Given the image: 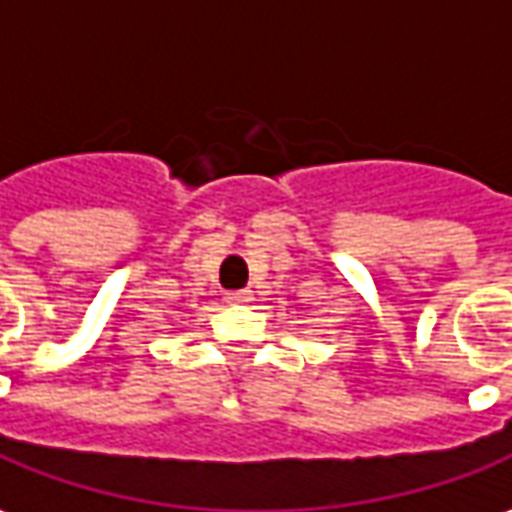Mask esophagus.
<instances>
[{
  "instance_id": "esophagus-1",
  "label": "esophagus",
  "mask_w": 512,
  "mask_h": 512,
  "mask_svg": "<svg viewBox=\"0 0 512 512\" xmlns=\"http://www.w3.org/2000/svg\"><path fill=\"white\" fill-rule=\"evenodd\" d=\"M225 301L234 303V306H239V303H248L250 301V290H231V292H225Z\"/></svg>"
}]
</instances>
